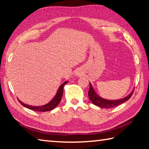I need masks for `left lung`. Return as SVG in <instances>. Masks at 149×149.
Here are the masks:
<instances>
[{
  "mask_svg": "<svg viewBox=\"0 0 149 149\" xmlns=\"http://www.w3.org/2000/svg\"><path fill=\"white\" fill-rule=\"evenodd\" d=\"M89 84L90 87L89 92H88V95H89L90 100H91V102L95 105H97L98 107L104 108H112L117 107V106L120 104H122V103L125 102V101H127V100H129L130 99L131 97H132L133 95V91H133L129 95H127V97L123 98V99L117 100H108L104 99H102V98L100 97L99 96H98L97 95V93L95 92L94 89H93L91 84L90 83Z\"/></svg>",
  "mask_w": 149,
  "mask_h": 149,
  "instance_id": "1",
  "label": "left lung"
}]
</instances>
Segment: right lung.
<instances>
[{
	"label": "right lung",
	"mask_w": 149,
	"mask_h": 149,
	"mask_svg": "<svg viewBox=\"0 0 149 149\" xmlns=\"http://www.w3.org/2000/svg\"><path fill=\"white\" fill-rule=\"evenodd\" d=\"M67 84V81H65L64 83L60 85L58 90V92L56 95L54 97V99H52L51 101L49 102L48 104H45L44 106H42V107H33V106H29L27 104H24V103L22 102L20 100L18 99L19 102L22 105H23L24 107L29 108L30 110H34V111H38V112H47V111H50L54 108H56L61 100L62 95H63V89H64V85Z\"/></svg>",
	"instance_id": "1"
}]
</instances>
